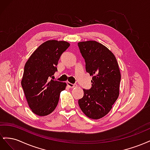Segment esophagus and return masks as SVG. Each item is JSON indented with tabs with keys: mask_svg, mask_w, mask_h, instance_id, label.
<instances>
[{
	"mask_svg": "<svg viewBox=\"0 0 150 150\" xmlns=\"http://www.w3.org/2000/svg\"><path fill=\"white\" fill-rule=\"evenodd\" d=\"M67 86H69V87L71 88H75V87H76L77 86H78L76 84H72V83H71L70 82H67Z\"/></svg>",
	"mask_w": 150,
	"mask_h": 150,
	"instance_id": "esophagus-1",
	"label": "esophagus"
}]
</instances>
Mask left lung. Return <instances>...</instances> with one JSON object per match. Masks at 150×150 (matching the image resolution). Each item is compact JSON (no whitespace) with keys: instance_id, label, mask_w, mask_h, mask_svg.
I'll use <instances>...</instances> for the list:
<instances>
[{"instance_id":"left-lung-1","label":"left lung","mask_w":150,"mask_h":150,"mask_svg":"<svg viewBox=\"0 0 150 150\" xmlns=\"http://www.w3.org/2000/svg\"><path fill=\"white\" fill-rule=\"evenodd\" d=\"M78 47L92 76V87L79 99L81 110L89 118L98 120L110 111L120 94L121 74L116 59L106 46L94 40L80 42Z\"/></svg>"}]
</instances>
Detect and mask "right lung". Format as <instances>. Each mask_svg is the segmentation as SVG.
<instances>
[{
	"instance_id": "obj_1",
	"label": "right lung",
	"mask_w": 150,
	"mask_h": 150,
	"mask_svg": "<svg viewBox=\"0 0 150 150\" xmlns=\"http://www.w3.org/2000/svg\"><path fill=\"white\" fill-rule=\"evenodd\" d=\"M69 46L63 40H47L36 49L26 62L21 85L34 114L47 116L56 109L66 83L49 79L57 71L58 61Z\"/></svg>"
}]
</instances>
